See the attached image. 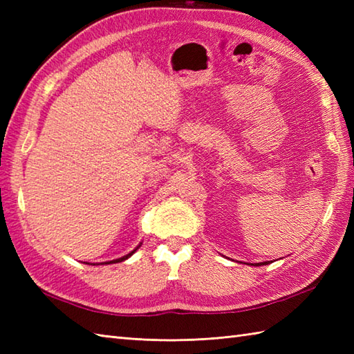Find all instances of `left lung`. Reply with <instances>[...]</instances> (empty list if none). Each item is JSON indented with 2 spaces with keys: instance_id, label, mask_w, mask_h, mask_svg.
Masks as SVG:
<instances>
[{
  "instance_id": "obj_1",
  "label": "left lung",
  "mask_w": 354,
  "mask_h": 354,
  "mask_svg": "<svg viewBox=\"0 0 354 354\" xmlns=\"http://www.w3.org/2000/svg\"><path fill=\"white\" fill-rule=\"evenodd\" d=\"M252 265H254V266H260V265H268V263H266V261H263V263H252Z\"/></svg>"
}]
</instances>
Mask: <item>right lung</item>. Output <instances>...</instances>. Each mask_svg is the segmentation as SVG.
<instances>
[{
    "mask_svg": "<svg viewBox=\"0 0 354 354\" xmlns=\"http://www.w3.org/2000/svg\"><path fill=\"white\" fill-rule=\"evenodd\" d=\"M142 243H140L137 248H135V250L133 251H131L129 254H126V255H123V257H120V259H115V260H111V261H104V263H95V265H112V263H120V261H124V260H127V259H129L131 257V255L135 252V251H137L138 250V248L141 246ZM86 265H89V263H86ZM93 265H94V263H93Z\"/></svg>",
    "mask_w": 354,
    "mask_h": 354,
    "instance_id": "1",
    "label": "right lung"
}]
</instances>
